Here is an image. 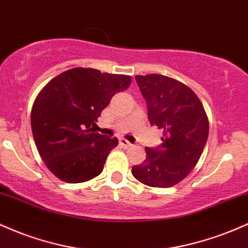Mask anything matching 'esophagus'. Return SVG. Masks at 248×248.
I'll return each instance as SVG.
<instances>
[{
    "instance_id": "1",
    "label": "esophagus",
    "mask_w": 248,
    "mask_h": 248,
    "mask_svg": "<svg viewBox=\"0 0 248 248\" xmlns=\"http://www.w3.org/2000/svg\"><path fill=\"white\" fill-rule=\"evenodd\" d=\"M119 144H121L122 146L123 147H130V146H132V144L130 143L129 140H127V139H125V138H119Z\"/></svg>"
}]
</instances>
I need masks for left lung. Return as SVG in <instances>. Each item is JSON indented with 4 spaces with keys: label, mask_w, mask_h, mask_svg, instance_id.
<instances>
[{
    "label": "left lung",
    "mask_w": 248,
    "mask_h": 248,
    "mask_svg": "<svg viewBox=\"0 0 248 248\" xmlns=\"http://www.w3.org/2000/svg\"><path fill=\"white\" fill-rule=\"evenodd\" d=\"M147 104L150 124L163 130L157 149L145 147L146 159L132 174L151 187H171L190 174L208 137V118L198 96L187 85L163 75L136 76Z\"/></svg>",
    "instance_id": "8db88e82"
}]
</instances>
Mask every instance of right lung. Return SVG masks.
I'll use <instances>...</instances> for the list:
<instances>
[{"instance_id":"add662e5","label":"right lung","mask_w":248,"mask_h":248,"mask_svg":"<svg viewBox=\"0 0 248 248\" xmlns=\"http://www.w3.org/2000/svg\"><path fill=\"white\" fill-rule=\"evenodd\" d=\"M130 84L126 75L74 68L42 89L31 109L32 136L44 164L57 178L76 184L102 173L118 139L93 127L113 94Z\"/></svg>"}]
</instances>
